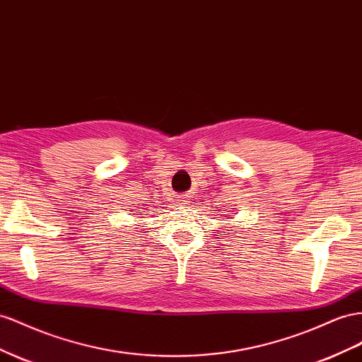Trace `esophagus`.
<instances>
[{
    "label": "esophagus",
    "instance_id": "esophagus-1",
    "mask_svg": "<svg viewBox=\"0 0 362 362\" xmlns=\"http://www.w3.org/2000/svg\"><path fill=\"white\" fill-rule=\"evenodd\" d=\"M177 204L181 209H187V207H190V199H189V197H180Z\"/></svg>",
    "mask_w": 362,
    "mask_h": 362
}]
</instances>
